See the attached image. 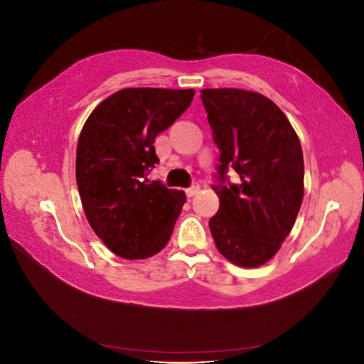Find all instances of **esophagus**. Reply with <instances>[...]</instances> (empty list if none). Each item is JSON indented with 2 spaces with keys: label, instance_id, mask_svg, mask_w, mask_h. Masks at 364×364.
Listing matches in <instances>:
<instances>
[{
  "label": "esophagus",
  "instance_id": "esophagus-1",
  "mask_svg": "<svg viewBox=\"0 0 364 364\" xmlns=\"http://www.w3.org/2000/svg\"><path fill=\"white\" fill-rule=\"evenodd\" d=\"M199 191H200V186H199V183H193V185L190 186V188H186V190H185V193H186V196H188V197H193L194 194H197Z\"/></svg>",
  "mask_w": 364,
  "mask_h": 364
}]
</instances>
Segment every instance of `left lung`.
<instances>
[{
    "mask_svg": "<svg viewBox=\"0 0 364 364\" xmlns=\"http://www.w3.org/2000/svg\"><path fill=\"white\" fill-rule=\"evenodd\" d=\"M202 103L220 150L213 190L220 199L209 229L218 252L240 267L267 262L290 234L304 199L299 138L267 97L203 90ZM239 174L237 184L227 171Z\"/></svg>",
    "mask_w": 364,
    "mask_h": 364,
    "instance_id": "obj_1",
    "label": "left lung"
}]
</instances>
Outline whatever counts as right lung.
I'll return each mask as SVG.
<instances>
[{
  "label": "right lung",
  "mask_w": 364,
  "mask_h": 364,
  "mask_svg": "<svg viewBox=\"0 0 364 364\" xmlns=\"http://www.w3.org/2000/svg\"><path fill=\"white\" fill-rule=\"evenodd\" d=\"M194 90L127 87L98 105L77 144L75 179L87 222L115 255L142 259L173 234L183 191L147 176L159 162L153 142L193 102Z\"/></svg>",
  "instance_id": "1"
}]
</instances>
